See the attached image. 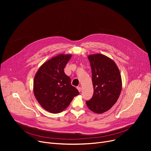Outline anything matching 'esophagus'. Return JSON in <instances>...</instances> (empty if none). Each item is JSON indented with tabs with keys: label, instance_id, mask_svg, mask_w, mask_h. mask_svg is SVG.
<instances>
[{
	"label": "esophagus",
	"instance_id": "34e87169",
	"mask_svg": "<svg viewBox=\"0 0 151 151\" xmlns=\"http://www.w3.org/2000/svg\"><path fill=\"white\" fill-rule=\"evenodd\" d=\"M77 89L78 90V91L79 92H81V87L80 86H79V87H77Z\"/></svg>",
	"mask_w": 151,
	"mask_h": 151
}]
</instances>
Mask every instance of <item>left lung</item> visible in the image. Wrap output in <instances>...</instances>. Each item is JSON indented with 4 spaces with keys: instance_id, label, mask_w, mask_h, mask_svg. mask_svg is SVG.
Instances as JSON below:
<instances>
[{
    "instance_id": "obj_1",
    "label": "left lung",
    "mask_w": 151,
    "mask_h": 151,
    "mask_svg": "<svg viewBox=\"0 0 151 151\" xmlns=\"http://www.w3.org/2000/svg\"><path fill=\"white\" fill-rule=\"evenodd\" d=\"M92 69L93 96L86 104L92 111L101 114L116 104L122 89V80L113 60L101 54L88 56Z\"/></svg>"
}]
</instances>
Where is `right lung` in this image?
<instances>
[{
	"mask_svg": "<svg viewBox=\"0 0 151 151\" xmlns=\"http://www.w3.org/2000/svg\"><path fill=\"white\" fill-rule=\"evenodd\" d=\"M71 58V54H60L51 58L39 68L34 77V96L50 113L62 112L79 94L63 70Z\"/></svg>",
	"mask_w": 151,
	"mask_h": 151,
	"instance_id": "1",
	"label": "right lung"
}]
</instances>
